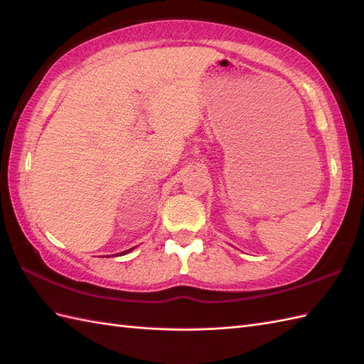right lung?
Instances as JSON below:
<instances>
[{"mask_svg":"<svg viewBox=\"0 0 364 364\" xmlns=\"http://www.w3.org/2000/svg\"><path fill=\"white\" fill-rule=\"evenodd\" d=\"M131 250H133V249H129V250H127V252H122L120 255H125V253H128V252H131Z\"/></svg>","mask_w":364,"mask_h":364,"instance_id":"add662e5","label":"right lung"}]
</instances>
